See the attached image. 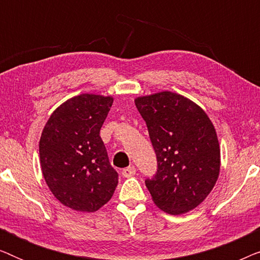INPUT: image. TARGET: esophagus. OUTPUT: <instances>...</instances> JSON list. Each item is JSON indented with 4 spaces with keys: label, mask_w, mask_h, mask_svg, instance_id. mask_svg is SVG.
Wrapping results in <instances>:
<instances>
[{
    "label": "esophagus",
    "mask_w": 260,
    "mask_h": 260,
    "mask_svg": "<svg viewBox=\"0 0 260 260\" xmlns=\"http://www.w3.org/2000/svg\"><path fill=\"white\" fill-rule=\"evenodd\" d=\"M135 174H136V168H135V166H130L127 167V168H124L122 170V175L124 177H131L134 176Z\"/></svg>",
    "instance_id": "obj_1"
}]
</instances>
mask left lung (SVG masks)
I'll return each mask as SVG.
<instances>
[{"instance_id":"8db88e82","label":"left lung","mask_w":260,"mask_h":260,"mask_svg":"<svg viewBox=\"0 0 260 260\" xmlns=\"http://www.w3.org/2000/svg\"><path fill=\"white\" fill-rule=\"evenodd\" d=\"M147 124L157 172L145 180L152 201L168 214L198 207L215 186L220 147L214 125L198 104L163 91L135 99Z\"/></svg>"}]
</instances>
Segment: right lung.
I'll use <instances>...</instances> for the list:
<instances>
[{
  "instance_id": "add662e5",
  "label": "right lung",
  "mask_w": 260,
  "mask_h": 260,
  "mask_svg": "<svg viewBox=\"0 0 260 260\" xmlns=\"http://www.w3.org/2000/svg\"><path fill=\"white\" fill-rule=\"evenodd\" d=\"M112 103L111 95H76L54 110L42 130V175L53 195L74 211H98L118 184L99 136Z\"/></svg>"
}]
</instances>
